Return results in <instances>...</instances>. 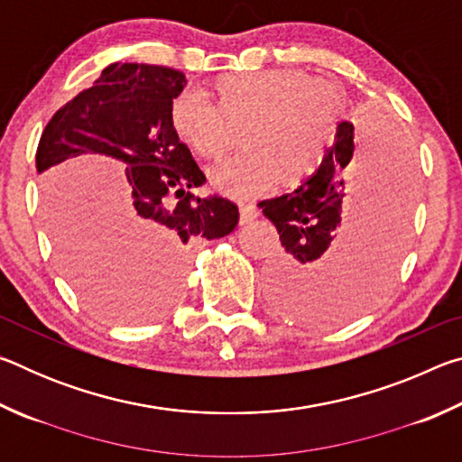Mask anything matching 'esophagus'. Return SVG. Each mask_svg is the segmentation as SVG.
I'll return each mask as SVG.
<instances>
[{"label": "esophagus", "mask_w": 462, "mask_h": 462, "mask_svg": "<svg viewBox=\"0 0 462 462\" xmlns=\"http://www.w3.org/2000/svg\"><path fill=\"white\" fill-rule=\"evenodd\" d=\"M256 216H259V209L254 203H240V224L253 222Z\"/></svg>", "instance_id": "1"}]
</instances>
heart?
<instances>
[{
    "mask_svg": "<svg viewBox=\"0 0 462 462\" xmlns=\"http://www.w3.org/2000/svg\"><path fill=\"white\" fill-rule=\"evenodd\" d=\"M206 97L177 96L169 124L187 148L208 161L228 152L240 130L245 151L212 171L216 189L234 198H253L279 181L301 185L330 144L340 114L334 89L277 69L217 75Z\"/></svg>",
    "mask_w": 462,
    "mask_h": 462,
    "instance_id": "1",
    "label": "heart"
}]
</instances>
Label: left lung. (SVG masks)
<instances>
[{"mask_svg": "<svg viewBox=\"0 0 462 462\" xmlns=\"http://www.w3.org/2000/svg\"><path fill=\"white\" fill-rule=\"evenodd\" d=\"M348 190L354 201L346 207ZM411 201L405 138L373 124L358 148L355 126L342 122L314 175L295 191L259 203L283 246L267 275L271 301L308 324L361 314L385 291L402 259ZM340 225L341 242L330 249Z\"/></svg>", "mask_w": 462, "mask_h": 462, "instance_id": "left-lung-1", "label": "left lung"}]
</instances>
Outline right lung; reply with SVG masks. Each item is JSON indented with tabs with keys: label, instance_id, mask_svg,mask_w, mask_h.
Wrapping results in <instances>:
<instances>
[{
	"label": "right lung",
	"instance_id": "add662e5",
	"mask_svg": "<svg viewBox=\"0 0 462 462\" xmlns=\"http://www.w3.org/2000/svg\"><path fill=\"white\" fill-rule=\"evenodd\" d=\"M185 85L175 69L114 62L52 116L38 143L36 171L44 173L62 269L85 303L106 318L144 322L161 316L179 297L187 245L222 238L238 224L236 203L191 193L206 175L169 124L171 101ZM81 153H104L127 167L133 193L114 237L95 207L73 202L76 216H60L58 173Z\"/></svg>",
	"mask_w": 462,
	"mask_h": 462
}]
</instances>
